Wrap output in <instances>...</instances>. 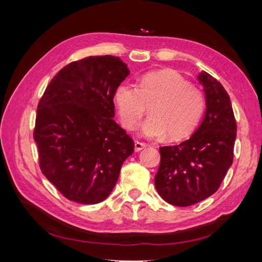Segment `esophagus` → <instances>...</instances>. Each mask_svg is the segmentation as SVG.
<instances>
[{"label": "esophagus", "instance_id": "34e87169", "mask_svg": "<svg viewBox=\"0 0 262 262\" xmlns=\"http://www.w3.org/2000/svg\"><path fill=\"white\" fill-rule=\"evenodd\" d=\"M147 145L145 143H142V142H138V141H135V151L136 152H140L142 151L143 148H145Z\"/></svg>", "mask_w": 262, "mask_h": 262}]
</instances>
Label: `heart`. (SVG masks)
Wrapping results in <instances>:
<instances>
[{
  "mask_svg": "<svg viewBox=\"0 0 262 262\" xmlns=\"http://www.w3.org/2000/svg\"><path fill=\"white\" fill-rule=\"evenodd\" d=\"M115 103L122 126L133 130L146 105H151L148 118L141 126V135L172 141L190 135L205 111V97L185 77L172 70L149 72L140 79V88L122 82L115 92Z\"/></svg>",
  "mask_w": 262,
  "mask_h": 262,
  "instance_id": "heart-1",
  "label": "heart"
}]
</instances>
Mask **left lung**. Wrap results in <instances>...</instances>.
Listing matches in <instances>:
<instances>
[{"mask_svg": "<svg viewBox=\"0 0 262 262\" xmlns=\"http://www.w3.org/2000/svg\"><path fill=\"white\" fill-rule=\"evenodd\" d=\"M204 88L206 111L202 124L179 145L160 147L155 188L166 203L187 207L220 188L233 162L236 121L229 94L207 72L197 76Z\"/></svg>", "mask_w": 262, "mask_h": 262, "instance_id": "1", "label": "left lung"}]
</instances>
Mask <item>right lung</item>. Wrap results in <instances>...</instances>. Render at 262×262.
Returning a JSON list of instances; mask_svg holds the SVG:
<instances>
[{
	"label": "right lung",
	"mask_w": 262,
	"mask_h": 262,
	"mask_svg": "<svg viewBox=\"0 0 262 262\" xmlns=\"http://www.w3.org/2000/svg\"><path fill=\"white\" fill-rule=\"evenodd\" d=\"M129 75L119 57L64 66L38 103L33 140L41 172L69 200L98 204L118 180L134 142L113 119L116 89Z\"/></svg>",
	"instance_id": "right-lung-1"
}]
</instances>
